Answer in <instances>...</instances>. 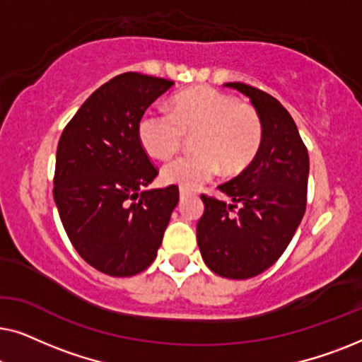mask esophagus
Listing matches in <instances>:
<instances>
[{
	"label": "esophagus",
	"instance_id": "34e87169",
	"mask_svg": "<svg viewBox=\"0 0 362 362\" xmlns=\"http://www.w3.org/2000/svg\"><path fill=\"white\" fill-rule=\"evenodd\" d=\"M180 196H181V199H185V197H186V196H189V191L182 189V187H181V189H180Z\"/></svg>",
	"mask_w": 362,
	"mask_h": 362
}]
</instances>
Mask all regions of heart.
Wrapping results in <instances>:
<instances>
[{"mask_svg":"<svg viewBox=\"0 0 362 362\" xmlns=\"http://www.w3.org/2000/svg\"><path fill=\"white\" fill-rule=\"evenodd\" d=\"M186 135L194 153L166 161L161 180L182 189H197L219 171L237 175L254 161L262 145V122L255 108L211 87L177 93L171 113L148 110L138 123V136L146 153L166 158Z\"/></svg>","mask_w":362,"mask_h":362,"instance_id":"obj_1","label":"heart"}]
</instances>
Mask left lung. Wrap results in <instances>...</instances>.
<instances>
[{"mask_svg":"<svg viewBox=\"0 0 362 362\" xmlns=\"http://www.w3.org/2000/svg\"><path fill=\"white\" fill-rule=\"evenodd\" d=\"M224 86L250 98L262 122V145L239 176L219 186L230 202L201 196L197 245L214 274L245 280L274 265L293 239L306 209L310 158L276 98L240 82Z\"/></svg>","mask_w":362,"mask_h":362,"instance_id":"8db88e82","label":"left lung"}]
</instances>
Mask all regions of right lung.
<instances>
[{
	"label": "right lung",
	"mask_w": 362,
	"mask_h": 362,
	"mask_svg": "<svg viewBox=\"0 0 362 362\" xmlns=\"http://www.w3.org/2000/svg\"><path fill=\"white\" fill-rule=\"evenodd\" d=\"M175 82L127 72L103 83L64 128L54 201L78 255L102 274L132 276L156 259L177 186L146 189L158 171L138 123Z\"/></svg>",
	"instance_id": "right-lung-1"
}]
</instances>
